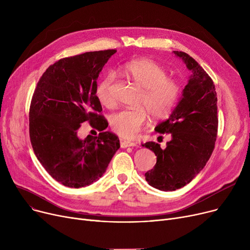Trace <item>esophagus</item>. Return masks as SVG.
<instances>
[{
    "label": "esophagus",
    "mask_w": 250,
    "mask_h": 250,
    "mask_svg": "<svg viewBox=\"0 0 250 250\" xmlns=\"http://www.w3.org/2000/svg\"><path fill=\"white\" fill-rule=\"evenodd\" d=\"M134 146H138L137 143L132 142V141H127V140H121V147H122V148L134 147Z\"/></svg>",
    "instance_id": "obj_1"
}]
</instances>
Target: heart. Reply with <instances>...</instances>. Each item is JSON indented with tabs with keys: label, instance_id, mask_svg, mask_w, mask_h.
Wrapping results in <instances>:
<instances>
[{
	"label": "heart",
	"instance_id": "b5f03b06",
	"mask_svg": "<svg viewBox=\"0 0 250 250\" xmlns=\"http://www.w3.org/2000/svg\"><path fill=\"white\" fill-rule=\"evenodd\" d=\"M122 73L143 88L137 107H125L109 116L113 132L123 138L134 137L146 124L149 114L155 121L169 117L181 97L182 86L177 79L168 77L167 71L149 59H137L125 62ZM113 73L105 75L97 84L95 94L105 107H112L114 98Z\"/></svg>",
	"mask_w": 250,
	"mask_h": 250
}]
</instances>
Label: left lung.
Returning a JSON list of instances; mask_svg holds the SVG:
<instances>
[{"label": "left lung", "mask_w": 250, "mask_h": 250, "mask_svg": "<svg viewBox=\"0 0 250 250\" xmlns=\"http://www.w3.org/2000/svg\"><path fill=\"white\" fill-rule=\"evenodd\" d=\"M174 54L183 60L192 75L171 115L155 128L162 135L168 134L171 140L165 149L155 142L142 144L157 156L154 168L145 173L146 180L164 191L185 187L202 171L214 151L219 123L212 78L186 52Z\"/></svg>", "instance_id": "left-lung-1"}]
</instances>
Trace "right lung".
<instances>
[{
  "label": "right lung",
  "instance_id": "right-lung-1",
  "mask_svg": "<svg viewBox=\"0 0 250 250\" xmlns=\"http://www.w3.org/2000/svg\"><path fill=\"white\" fill-rule=\"evenodd\" d=\"M116 49L89 51L63 58L45 70L29 108V137L38 161L64 187L84 188L103 175L120 140L109 132L95 90L97 78ZM101 133L80 140L81 123Z\"/></svg>",
  "mask_w": 250,
  "mask_h": 250
}]
</instances>
